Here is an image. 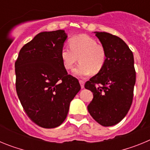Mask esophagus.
<instances>
[{"label": "esophagus", "instance_id": "esophagus-1", "mask_svg": "<svg viewBox=\"0 0 150 150\" xmlns=\"http://www.w3.org/2000/svg\"><path fill=\"white\" fill-rule=\"evenodd\" d=\"M79 84H80V86H81L82 88H84V86H85L84 81H83V80H79Z\"/></svg>", "mask_w": 150, "mask_h": 150}]
</instances>
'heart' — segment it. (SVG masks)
<instances>
[{"label":"heart","mask_w":150,"mask_h":150,"mask_svg":"<svg viewBox=\"0 0 150 150\" xmlns=\"http://www.w3.org/2000/svg\"><path fill=\"white\" fill-rule=\"evenodd\" d=\"M61 59L67 70L72 68L79 59L80 62L74 68V74L78 77H86L92 72L97 74L101 71L106 63L107 53L95 38L80 34L71 38L70 46L62 47Z\"/></svg>","instance_id":"obj_1"}]
</instances>
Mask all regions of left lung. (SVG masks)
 <instances>
[{
	"instance_id": "left-lung-1",
	"label": "left lung",
	"mask_w": 150,
	"mask_h": 150,
	"mask_svg": "<svg viewBox=\"0 0 150 150\" xmlns=\"http://www.w3.org/2000/svg\"><path fill=\"white\" fill-rule=\"evenodd\" d=\"M105 49L104 67L85 84L93 93L88 110L103 126H112L124 119L133 100L136 72L134 55L128 45L117 36L94 32Z\"/></svg>"
}]
</instances>
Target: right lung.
I'll return each instance as SVG.
<instances>
[{"label":"right lung","mask_w":150,"mask_h":150,"mask_svg":"<svg viewBox=\"0 0 150 150\" xmlns=\"http://www.w3.org/2000/svg\"><path fill=\"white\" fill-rule=\"evenodd\" d=\"M67 38L64 30L39 33L21 49L15 63L18 98L28 117L42 128L59 126L81 88L61 59Z\"/></svg>","instance_id":"add662e5"}]
</instances>
